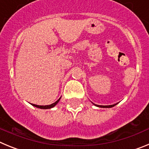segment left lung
Instances as JSON below:
<instances>
[{
    "instance_id": "obj_1",
    "label": "left lung",
    "mask_w": 149,
    "mask_h": 149,
    "mask_svg": "<svg viewBox=\"0 0 149 149\" xmlns=\"http://www.w3.org/2000/svg\"><path fill=\"white\" fill-rule=\"evenodd\" d=\"M94 105H95V106L97 107H103V108H110V107H114L115 105H116V104H112V105H107V106H103V105H97V104H93Z\"/></svg>"
}]
</instances>
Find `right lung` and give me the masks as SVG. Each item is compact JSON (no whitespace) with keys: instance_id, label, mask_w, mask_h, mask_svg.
Here are the masks:
<instances>
[{"instance_id":"obj_1","label":"right lung","mask_w":149,"mask_h":149,"mask_svg":"<svg viewBox=\"0 0 149 149\" xmlns=\"http://www.w3.org/2000/svg\"><path fill=\"white\" fill-rule=\"evenodd\" d=\"M60 100V98H59V99L57 100L56 102H54V103L51 104H50V105H45V106H43V105L34 104H32L33 106L36 107H38V108H40V109H51V108H52V107H54V106H56V104L58 103Z\"/></svg>"}]
</instances>
